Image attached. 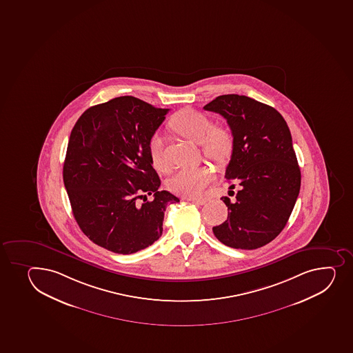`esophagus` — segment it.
Segmentation results:
<instances>
[{"mask_svg":"<svg viewBox=\"0 0 353 353\" xmlns=\"http://www.w3.org/2000/svg\"><path fill=\"white\" fill-rule=\"evenodd\" d=\"M188 200L196 205H205L208 203V198H188Z\"/></svg>","mask_w":353,"mask_h":353,"instance_id":"1","label":"esophagus"}]
</instances>
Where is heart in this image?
Returning <instances> with one entry per match:
<instances>
[{
	"label": "heart",
	"mask_w": 353,
	"mask_h": 353,
	"mask_svg": "<svg viewBox=\"0 0 353 353\" xmlns=\"http://www.w3.org/2000/svg\"><path fill=\"white\" fill-rule=\"evenodd\" d=\"M171 125L185 138L201 143L205 154L214 160H223L233 148V137L228 128L213 126L212 120L204 113L183 110L172 118ZM148 152L154 167L157 170H165L168 163L164 138L160 132H155L149 139ZM214 179V170L208 165L184 167L171 176L168 185L172 192L193 198L204 192Z\"/></svg>",
	"instance_id": "b5f03b06"
}]
</instances>
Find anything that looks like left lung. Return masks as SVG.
<instances>
[{"label":"left lung","mask_w":353,"mask_h":353,"mask_svg":"<svg viewBox=\"0 0 353 353\" xmlns=\"http://www.w3.org/2000/svg\"><path fill=\"white\" fill-rule=\"evenodd\" d=\"M204 109L227 120L233 152L225 177L240 186L233 203L222 196L228 218L213 233L227 247H263L288 223L301 185L290 128L272 106L247 96L222 94Z\"/></svg>","instance_id":"8db88e82"}]
</instances>
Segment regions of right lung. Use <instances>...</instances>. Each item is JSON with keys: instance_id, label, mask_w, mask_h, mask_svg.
I'll return each instance as SVG.
<instances>
[{"instance_id": "1", "label": "right lung", "mask_w": 353, "mask_h": 353, "mask_svg": "<svg viewBox=\"0 0 353 353\" xmlns=\"http://www.w3.org/2000/svg\"><path fill=\"white\" fill-rule=\"evenodd\" d=\"M168 112L121 96L85 110L72 130L63 183L77 225L99 247L130 254L152 245L163 232L167 205L179 203L159 190L148 152ZM147 195L154 199L145 202Z\"/></svg>"}]
</instances>
